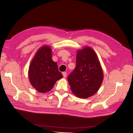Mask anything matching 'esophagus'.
<instances>
[{
	"label": "esophagus",
	"instance_id": "34e87169",
	"mask_svg": "<svg viewBox=\"0 0 133 133\" xmlns=\"http://www.w3.org/2000/svg\"><path fill=\"white\" fill-rule=\"evenodd\" d=\"M62 74H63V76L64 78L66 77V75H67L66 72H62Z\"/></svg>",
	"mask_w": 133,
	"mask_h": 133
}]
</instances>
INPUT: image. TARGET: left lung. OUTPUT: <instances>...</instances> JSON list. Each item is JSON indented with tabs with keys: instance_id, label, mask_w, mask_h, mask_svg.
Masks as SVG:
<instances>
[{
	"instance_id": "obj_1",
	"label": "left lung",
	"mask_w": 133,
	"mask_h": 133,
	"mask_svg": "<svg viewBox=\"0 0 133 133\" xmlns=\"http://www.w3.org/2000/svg\"><path fill=\"white\" fill-rule=\"evenodd\" d=\"M103 71L94 51L89 47L79 50L76 67L67 79L72 92L81 98L93 95L103 81Z\"/></svg>"
}]
</instances>
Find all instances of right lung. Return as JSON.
Here are the masks:
<instances>
[{
	"label": "right lung",
	"instance_id": "right-lung-1",
	"mask_svg": "<svg viewBox=\"0 0 133 133\" xmlns=\"http://www.w3.org/2000/svg\"><path fill=\"white\" fill-rule=\"evenodd\" d=\"M31 84L40 92H46L62 77L57 63L51 59V49L44 46L39 49L31 62L29 70Z\"/></svg>",
	"mask_w": 133,
	"mask_h": 133
}]
</instances>
